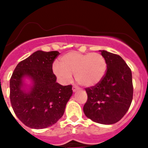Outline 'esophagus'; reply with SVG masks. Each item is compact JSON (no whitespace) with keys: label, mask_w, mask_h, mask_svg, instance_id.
I'll use <instances>...</instances> for the list:
<instances>
[{"label":"esophagus","mask_w":148,"mask_h":148,"mask_svg":"<svg viewBox=\"0 0 148 148\" xmlns=\"http://www.w3.org/2000/svg\"><path fill=\"white\" fill-rule=\"evenodd\" d=\"M79 88L78 87H77V86H73L72 87V90H73V92H77V90H79Z\"/></svg>","instance_id":"34e87169"}]
</instances>
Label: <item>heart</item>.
<instances>
[{
    "label": "heart",
    "instance_id": "obj_1",
    "mask_svg": "<svg viewBox=\"0 0 148 148\" xmlns=\"http://www.w3.org/2000/svg\"><path fill=\"white\" fill-rule=\"evenodd\" d=\"M107 67L105 59L100 53H82L72 51L63 55L59 64H53V71L62 82H71L72 74H74L79 84L92 87L102 81Z\"/></svg>",
    "mask_w": 148,
    "mask_h": 148
}]
</instances>
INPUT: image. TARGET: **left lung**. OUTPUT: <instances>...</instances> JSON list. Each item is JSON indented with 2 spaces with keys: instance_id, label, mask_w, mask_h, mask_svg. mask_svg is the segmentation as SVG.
Returning <instances> with one entry per match:
<instances>
[{
  "instance_id": "1",
  "label": "left lung",
  "mask_w": 148,
  "mask_h": 148,
  "mask_svg": "<svg viewBox=\"0 0 148 148\" xmlns=\"http://www.w3.org/2000/svg\"><path fill=\"white\" fill-rule=\"evenodd\" d=\"M100 51L107 70L100 82L85 89L88 98L83 110L94 122L112 125L124 117L132 103V71L120 56L104 50Z\"/></svg>"
}]
</instances>
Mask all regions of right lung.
<instances>
[{
	"instance_id": "add662e5",
	"label": "right lung",
	"mask_w": 148,
	"mask_h": 148,
	"mask_svg": "<svg viewBox=\"0 0 148 148\" xmlns=\"http://www.w3.org/2000/svg\"><path fill=\"white\" fill-rule=\"evenodd\" d=\"M59 52L37 51L18 64L10 79V99L15 114L25 125L44 129L54 125L64 113L72 86L56 82L52 64ZM32 84L25 87L24 78Z\"/></svg>"
}]
</instances>
